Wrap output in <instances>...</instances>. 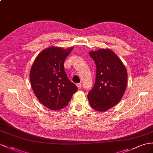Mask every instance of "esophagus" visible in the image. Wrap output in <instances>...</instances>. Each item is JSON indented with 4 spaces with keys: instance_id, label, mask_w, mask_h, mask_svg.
Returning <instances> with one entry per match:
<instances>
[{
    "instance_id": "34e87169",
    "label": "esophagus",
    "mask_w": 153,
    "mask_h": 153,
    "mask_svg": "<svg viewBox=\"0 0 153 153\" xmlns=\"http://www.w3.org/2000/svg\"><path fill=\"white\" fill-rule=\"evenodd\" d=\"M77 88H79V89H80V88H81V87H82V84L81 83H77Z\"/></svg>"
}]
</instances>
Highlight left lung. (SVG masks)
<instances>
[{
  "label": "left lung",
  "mask_w": 153,
  "mask_h": 153,
  "mask_svg": "<svg viewBox=\"0 0 153 153\" xmlns=\"http://www.w3.org/2000/svg\"><path fill=\"white\" fill-rule=\"evenodd\" d=\"M96 65L94 85L87 97L91 107L105 112L120 102L127 87V72L116 54L109 49L90 52Z\"/></svg>",
  "instance_id": "8db88e82"
}]
</instances>
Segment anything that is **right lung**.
I'll return each mask as SVG.
<instances>
[{
    "mask_svg": "<svg viewBox=\"0 0 153 153\" xmlns=\"http://www.w3.org/2000/svg\"><path fill=\"white\" fill-rule=\"evenodd\" d=\"M73 48L50 47L38 55L32 66L30 79L40 102L52 111L63 108L77 91L65 71L64 62Z\"/></svg>",
    "mask_w": 153,
    "mask_h": 153,
    "instance_id": "obj_1",
    "label": "right lung"
}]
</instances>
